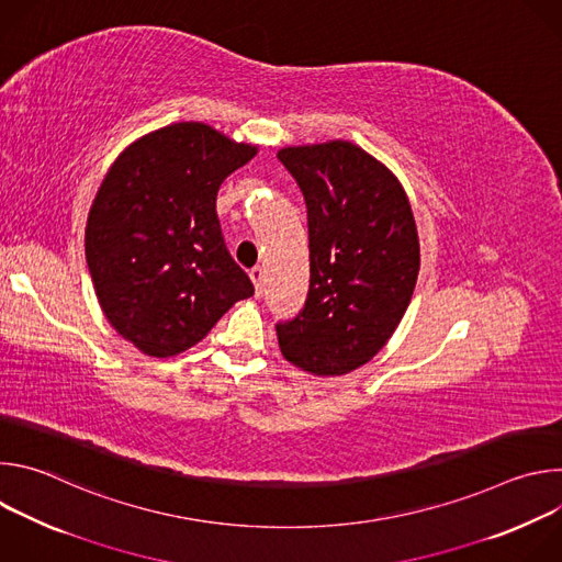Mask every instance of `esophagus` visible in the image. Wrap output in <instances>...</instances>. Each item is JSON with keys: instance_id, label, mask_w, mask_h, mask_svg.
<instances>
[{"instance_id": "34e87169", "label": "esophagus", "mask_w": 562, "mask_h": 562, "mask_svg": "<svg viewBox=\"0 0 562 562\" xmlns=\"http://www.w3.org/2000/svg\"><path fill=\"white\" fill-rule=\"evenodd\" d=\"M249 276H251V280H254V284H256V293L262 295V291H265V269H262V267H254V269L249 271Z\"/></svg>"}]
</instances>
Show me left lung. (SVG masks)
I'll return each mask as SVG.
<instances>
[{
	"instance_id": "obj_1",
	"label": "left lung",
	"mask_w": 562,
	"mask_h": 562,
	"mask_svg": "<svg viewBox=\"0 0 562 562\" xmlns=\"http://www.w3.org/2000/svg\"><path fill=\"white\" fill-rule=\"evenodd\" d=\"M308 220L302 311L278 323L282 356L313 375H345L393 336L416 289L420 245L407 193L375 157L334 139L278 150Z\"/></svg>"
}]
</instances>
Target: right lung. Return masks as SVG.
<instances>
[{"label": "right lung", "instance_id": "right-lung-1", "mask_svg": "<svg viewBox=\"0 0 562 562\" xmlns=\"http://www.w3.org/2000/svg\"><path fill=\"white\" fill-rule=\"evenodd\" d=\"M256 153L202 122H180L133 142L102 180L87 262L106 319L146 356L191 349L254 295L224 245L215 200Z\"/></svg>", "mask_w": 562, "mask_h": 562}]
</instances>
